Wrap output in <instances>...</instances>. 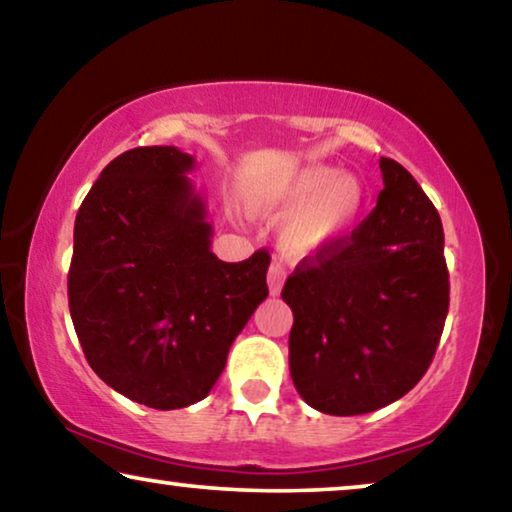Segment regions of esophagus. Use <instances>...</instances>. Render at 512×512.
<instances>
[{"label":"esophagus","mask_w":512,"mask_h":512,"mask_svg":"<svg viewBox=\"0 0 512 512\" xmlns=\"http://www.w3.org/2000/svg\"><path fill=\"white\" fill-rule=\"evenodd\" d=\"M266 283H269V292L273 294V297H278L280 290H283V283H285V269L278 262H273L269 266V273H266Z\"/></svg>","instance_id":"obj_1"}]
</instances>
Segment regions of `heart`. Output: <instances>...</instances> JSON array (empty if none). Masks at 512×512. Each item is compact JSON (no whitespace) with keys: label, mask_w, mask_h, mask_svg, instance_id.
Segmentation results:
<instances>
[{"label":"heart","mask_w":512,"mask_h":512,"mask_svg":"<svg viewBox=\"0 0 512 512\" xmlns=\"http://www.w3.org/2000/svg\"><path fill=\"white\" fill-rule=\"evenodd\" d=\"M364 206L362 181L322 162L266 178L248 192L250 213L264 218L291 215L280 229V243L292 257L336 253L357 232Z\"/></svg>","instance_id":"heart-1"}]
</instances>
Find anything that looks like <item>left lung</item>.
I'll return each mask as SVG.
<instances>
[{
    "instance_id": "obj_1",
    "label": "left lung",
    "mask_w": 512,
    "mask_h": 512,
    "mask_svg": "<svg viewBox=\"0 0 512 512\" xmlns=\"http://www.w3.org/2000/svg\"><path fill=\"white\" fill-rule=\"evenodd\" d=\"M376 208L336 253L304 259L283 287L290 373L308 406L362 415L427 373L450 306L441 215L413 176L380 157Z\"/></svg>"
}]
</instances>
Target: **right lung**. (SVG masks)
Returning a JSON list of instances; mask_svg holds the SVG:
<instances>
[{
    "instance_id": "add662e5",
    "label": "right lung",
    "mask_w": 512,
    "mask_h": 512,
    "mask_svg": "<svg viewBox=\"0 0 512 512\" xmlns=\"http://www.w3.org/2000/svg\"><path fill=\"white\" fill-rule=\"evenodd\" d=\"M194 157L134 148L99 174L78 208L69 311L92 371L148 408L192 406L269 294V253L222 262Z\"/></svg>"
}]
</instances>
